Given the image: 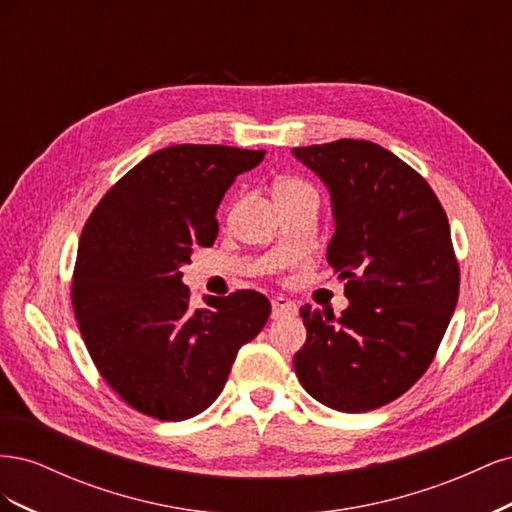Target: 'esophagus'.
<instances>
[{
    "label": "esophagus",
    "mask_w": 512,
    "mask_h": 512,
    "mask_svg": "<svg viewBox=\"0 0 512 512\" xmlns=\"http://www.w3.org/2000/svg\"><path fill=\"white\" fill-rule=\"evenodd\" d=\"M273 305V320H282V318H294L297 316V305H294L290 299L286 297H273L271 301Z\"/></svg>",
    "instance_id": "obj_1"
}]
</instances>
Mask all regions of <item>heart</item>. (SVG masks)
Instances as JSON below:
<instances>
[{
    "instance_id": "obj_1",
    "label": "heart",
    "mask_w": 512,
    "mask_h": 512,
    "mask_svg": "<svg viewBox=\"0 0 512 512\" xmlns=\"http://www.w3.org/2000/svg\"><path fill=\"white\" fill-rule=\"evenodd\" d=\"M299 196H316V192L312 190V185H307L305 181H301L297 177H284L280 181H275V185H273L275 203H280V200H288V198H299Z\"/></svg>"
}]
</instances>
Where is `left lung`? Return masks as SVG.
Returning a JSON list of instances; mask_svg holds the SVG:
<instances>
[{"instance_id": "1", "label": "left lung", "mask_w": 512, "mask_h": 512, "mask_svg": "<svg viewBox=\"0 0 512 512\" xmlns=\"http://www.w3.org/2000/svg\"><path fill=\"white\" fill-rule=\"evenodd\" d=\"M331 194L327 260L350 305L342 318L301 307L303 389L339 412H369L421 378L459 297L451 226L429 183L389 149L342 141L292 149Z\"/></svg>"}]
</instances>
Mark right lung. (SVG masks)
I'll use <instances>...</instances> for the list:
<instances>
[{"label": "right lung", "mask_w": 512, "mask_h": 512, "mask_svg": "<svg viewBox=\"0 0 512 512\" xmlns=\"http://www.w3.org/2000/svg\"><path fill=\"white\" fill-rule=\"evenodd\" d=\"M265 151L173 145L123 175L89 215L72 277V307L108 386L158 421H185L222 393L243 344L271 314L254 290L190 309L181 267L218 237L215 213Z\"/></svg>", "instance_id": "obj_1"}]
</instances>
